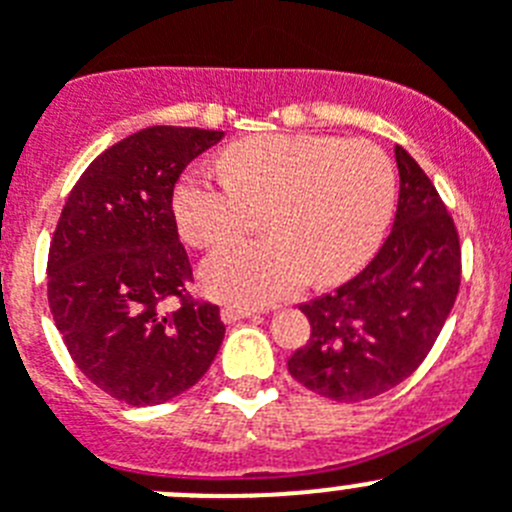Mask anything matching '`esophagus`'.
I'll return each instance as SVG.
<instances>
[{
  "mask_svg": "<svg viewBox=\"0 0 512 512\" xmlns=\"http://www.w3.org/2000/svg\"><path fill=\"white\" fill-rule=\"evenodd\" d=\"M252 315H255V310L242 308V305H224L222 308L224 323H237L242 321V318H252Z\"/></svg>",
  "mask_w": 512,
  "mask_h": 512,
  "instance_id": "esophagus-1",
  "label": "esophagus"
}]
</instances>
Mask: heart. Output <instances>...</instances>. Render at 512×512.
<instances>
[{"label":"heart","mask_w":512,"mask_h":512,"mask_svg":"<svg viewBox=\"0 0 512 512\" xmlns=\"http://www.w3.org/2000/svg\"><path fill=\"white\" fill-rule=\"evenodd\" d=\"M227 179L194 169L174 194L191 245L217 247L260 224L270 234L229 242L202 265L212 295L270 305L310 275L336 283L364 265L394 207V169L379 146L313 133H262L219 156Z\"/></svg>","instance_id":"1"}]
</instances>
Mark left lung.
I'll list each match as a JSON object with an SVG mask.
<instances>
[{"label":"left lung","instance_id":"left-lung-1","mask_svg":"<svg viewBox=\"0 0 512 512\" xmlns=\"http://www.w3.org/2000/svg\"><path fill=\"white\" fill-rule=\"evenodd\" d=\"M399 202L374 260L333 293L300 305L310 338L288 358L305 389L364 401L412 376L460 290V237L422 166L394 146Z\"/></svg>","mask_w":512,"mask_h":512}]
</instances>
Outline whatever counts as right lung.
<instances>
[{"instance_id": "right-lung-1", "label": "right lung", "mask_w": 512, "mask_h": 512, "mask_svg": "<svg viewBox=\"0 0 512 512\" xmlns=\"http://www.w3.org/2000/svg\"><path fill=\"white\" fill-rule=\"evenodd\" d=\"M222 136L143 128L105 148L62 207L47 260L50 313L75 366L131 407L191 389L222 346L219 308L189 295L174 217L181 171Z\"/></svg>"}]
</instances>
